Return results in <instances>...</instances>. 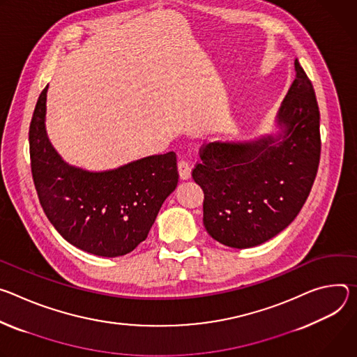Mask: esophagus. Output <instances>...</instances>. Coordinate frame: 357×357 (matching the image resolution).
<instances>
[{
	"instance_id": "34e87169",
	"label": "esophagus",
	"mask_w": 357,
	"mask_h": 357,
	"mask_svg": "<svg viewBox=\"0 0 357 357\" xmlns=\"http://www.w3.org/2000/svg\"><path fill=\"white\" fill-rule=\"evenodd\" d=\"M178 173L181 180H187L191 177V165L185 158H180L178 160Z\"/></svg>"
}]
</instances>
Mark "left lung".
Masks as SVG:
<instances>
[{
  "instance_id": "left-lung-1",
  "label": "left lung",
  "mask_w": 357,
  "mask_h": 357,
  "mask_svg": "<svg viewBox=\"0 0 357 357\" xmlns=\"http://www.w3.org/2000/svg\"><path fill=\"white\" fill-rule=\"evenodd\" d=\"M296 77L276 122L281 133L245 143H208L192 178L204 191L203 222L227 247L259 245L299 214L321 160V113L310 79L295 59Z\"/></svg>"
}]
</instances>
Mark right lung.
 I'll return each instance as SVG.
<instances>
[{"instance_id": "obj_1", "label": "right lung", "mask_w": 357, "mask_h": 357, "mask_svg": "<svg viewBox=\"0 0 357 357\" xmlns=\"http://www.w3.org/2000/svg\"><path fill=\"white\" fill-rule=\"evenodd\" d=\"M47 91L39 95L29 125L31 172L45 215L79 250L109 258L132 252L177 187L176 153L100 173L69 166L47 136Z\"/></svg>"}]
</instances>
